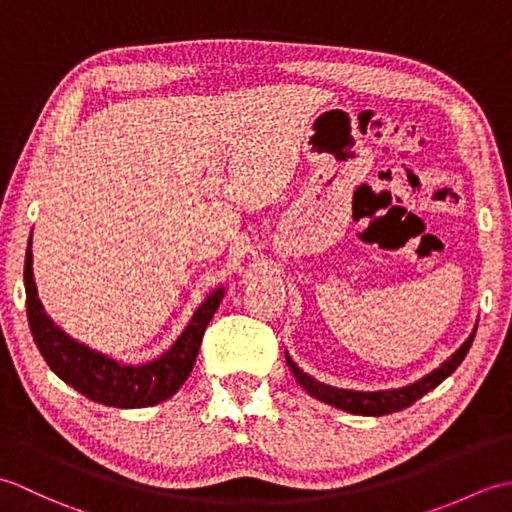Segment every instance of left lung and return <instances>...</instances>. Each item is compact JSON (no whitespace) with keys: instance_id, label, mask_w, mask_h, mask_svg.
<instances>
[{"instance_id":"8db88e82","label":"left lung","mask_w":512,"mask_h":512,"mask_svg":"<svg viewBox=\"0 0 512 512\" xmlns=\"http://www.w3.org/2000/svg\"><path fill=\"white\" fill-rule=\"evenodd\" d=\"M477 330V328H475ZM475 330L462 343V347L458 352H455L449 361H444L438 369H433L431 374H427L424 378H420L418 383L407 385V387H400V389H387V391H350V389H336L330 385H323L319 380L310 378L308 374H303L301 369L290 361V356H286L288 367L292 376L297 378V383L308 391L310 396L319 398L323 402H328V405L336 407V409H343V411H350V413H358V416H387V413H394L400 409H407L409 405H413L418 398H422L427 391L436 389L444 378L451 376L458 365L464 361V356L469 354L471 350V343L475 339Z\"/></svg>"}]
</instances>
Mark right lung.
<instances>
[{"label": "right lung", "instance_id": "1", "mask_svg": "<svg viewBox=\"0 0 512 512\" xmlns=\"http://www.w3.org/2000/svg\"><path fill=\"white\" fill-rule=\"evenodd\" d=\"M32 237L26 248L24 284H26V310L32 339L50 369L70 387L81 391L85 398L101 402L107 407L136 409L151 407L171 398L191 374L198 356L206 325L220 306L224 290H215L195 310L187 330L171 345L167 354L145 365H121L81 343L72 341L68 334L54 325L43 312L37 297V286L32 279Z\"/></svg>", "mask_w": 512, "mask_h": 512}]
</instances>
